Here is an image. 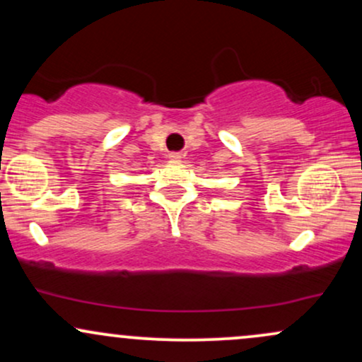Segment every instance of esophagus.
<instances>
[{"label":"esophagus","mask_w":362,"mask_h":362,"mask_svg":"<svg viewBox=\"0 0 362 362\" xmlns=\"http://www.w3.org/2000/svg\"><path fill=\"white\" fill-rule=\"evenodd\" d=\"M168 158H170V160H180V158H182V153H177V151L168 153Z\"/></svg>","instance_id":"obj_1"}]
</instances>
